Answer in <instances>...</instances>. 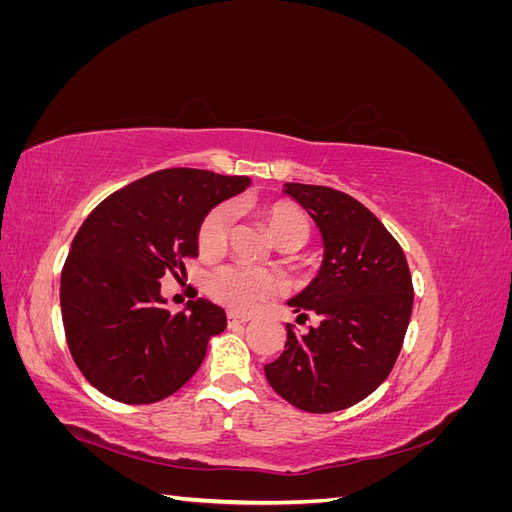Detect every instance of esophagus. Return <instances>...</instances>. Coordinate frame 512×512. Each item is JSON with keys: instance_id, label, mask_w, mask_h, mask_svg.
Returning a JSON list of instances; mask_svg holds the SVG:
<instances>
[{"instance_id": "34e87169", "label": "esophagus", "mask_w": 512, "mask_h": 512, "mask_svg": "<svg viewBox=\"0 0 512 512\" xmlns=\"http://www.w3.org/2000/svg\"><path fill=\"white\" fill-rule=\"evenodd\" d=\"M252 316L250 314H241V312H228V324H245L250 322Z\"/></svg>"}]
</instances>
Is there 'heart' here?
I'll return each mask as SVG.
<instances>
[{"mask_svg":"<svg viewBox=\"0 0 512 512\" xmlns=\"http://www.w3.org/2000/svg\"><path fill=\"white\" fill-rule=\"evenodd\" d=\"M265 220L275 243L282 245L286 241H297L299 245L307 239V218L297 207L277 203L265 211ZM232 222L230 205L213 207L198 226V250L203 256H218L224 252L228 243V232ZM275 292V280L267 271L247 267V265H228L215 271L209 280V294L228 307L235 309H254Z\"/></svg>","mask_w":512,"mask_h":512,"instance_id":"1","label":"heart"}]
</instances>
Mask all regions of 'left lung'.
<instances>
[{
	"mask_svg": "<svg viewBox=\"0 0 512 512\" xmlns=\"http://www.w3.org/2000/svg\"><path fill=\"white\" fill-rule=\"evenodd\" d=\"M284 194L316 222L324 247L318 275L288 305L320 324L305 335L286 324L284 352L265 376L294 408L337 412L389 378L412 314V277L401 245L356 198L305 183H284Z\"/></svg>",
	"mask_w": 512,
	"mask_h": 512,
	"instance_id": "1",
	"label": "left lung"
}]
</instances>
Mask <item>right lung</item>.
I'll return each instance as SVG.
<instances>
[{
    "label": "right lung",
    "mask_w": 512,
    "mask_h": 512,
    "mask_svg": "<svg viewBox=\"0 0 512 512\" xmlns=\"http://www.w3.org/2000/svg\"><path fill=\"white\" fill-rule=\"evenodd\" d=\"M250 179L164 168L104 198L76 232L61 271V318L76 367L121 404H156L188 382L226 312L207 299L170 314L164 273L198 256V226Z\"/></svg>",
    "instance_id": "right-lung-1"
}]
</instances>
